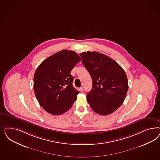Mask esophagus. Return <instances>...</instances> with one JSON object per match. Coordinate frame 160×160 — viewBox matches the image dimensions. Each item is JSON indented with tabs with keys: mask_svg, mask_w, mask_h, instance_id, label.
Listing matches in <instances>:
<instances>
[{
	"mask_svg": "<svg viewBox=\"0 0 160 160\" xmlns=\"http://www.w3.org/2000/svg\"><path fill=\"white\" fill-rule=\"evenodd\" d=\"M79 91H80V92H82L83 91V87L79 88Z\"/></svg>",
	"mask_w": 160,
	"mask_h": 160,
	"instance_id": "obj_1",
	"label": "esophagus"
}]
</instances>
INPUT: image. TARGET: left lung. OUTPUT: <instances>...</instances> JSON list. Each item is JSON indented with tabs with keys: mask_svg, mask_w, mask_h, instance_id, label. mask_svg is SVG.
Returning a JSON list of instances; mask_svg holds the SVG:
<instances>
[{
	"mask_svg": "<svg viewBox=\"0 0 160 160\" xmlns=\"http://www.w3.org/2000/svg\"><path fill=\"white\" fill-rule=\"evenodd\" d=\"M80 56L92 79V88L87 95L89 105L99 115L112 113L123 103L128 91L124 69L112 58L97 52H84Z\"/></svg>",
	"mask_w": 160,
	"mask_h": 160,
	"instance_id": "left-lung-1",
	"label": "left lung"
}]
</instances>
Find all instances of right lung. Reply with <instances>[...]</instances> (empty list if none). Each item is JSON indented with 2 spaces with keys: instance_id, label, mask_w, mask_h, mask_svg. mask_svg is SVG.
Returning <instances> with one entry per match:
<instances>
[{
  "instance_id": "obj_1",
  "label": "right lung",
  "mask_w": 160,
  "mask_h": 160,
  "mask_svg": "<svg viewBox=\"0 0 160 160\" xmlns=\"http://www.w3.org/2000/svg\"><path fill=\"white\" fill-rule=\"evenodd\" d=\"M81 60L75 52L62 50L48 57L36 69L34 92L40 105L48 113H65L76 101L79 91L72 85L71 72Z\"/></svg>"
}]
</instances>
